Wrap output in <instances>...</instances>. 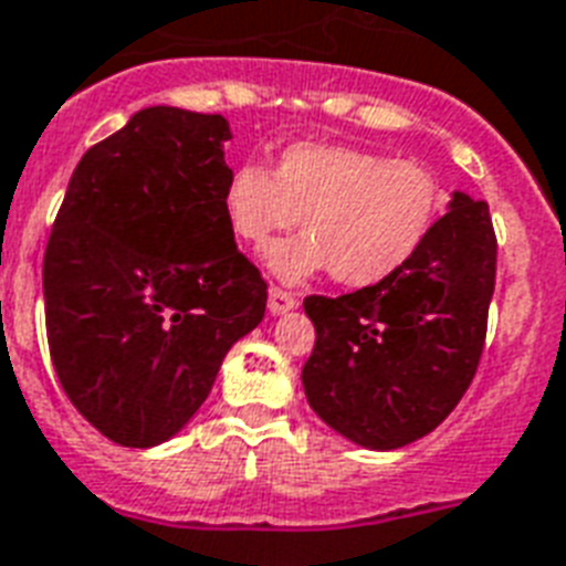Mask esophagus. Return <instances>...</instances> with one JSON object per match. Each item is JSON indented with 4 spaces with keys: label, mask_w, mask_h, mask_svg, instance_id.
I'll list each match as a JSON object with an SVG mask.
<instances>
[{
    "label": "esophagus",
    "mask_w": 566,
    "mask_h": 566,
    "mask_svg": "<svg viewBox=\"0 0 566 566\" xmlns=\"http://www.w3.org/2000/svg\"><path fill=\"white\" fill-rule=\"evenodd\" d=\"M291 308H296V296L282 287H270V314H284Z\"/></svg>",
    "instance_id": "34e87169"
}]
</instances>
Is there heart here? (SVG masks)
<instances>
[{
  "label": "heart",
  "mask_w": 566,
  "mask_h": 566,
  "mask_svg": "<svg viewBox=\"0 0 566 566\" xmlns=\"http://www.w3.org/2000/svg\"><path fill=\"white\" fill-rule=\"evenodd\" d=\"M443 211L438 176L411 158L346 144H293L275 170L247 161L222 190V213L243 243L264 247L302 217L266 264L284 282L332 270L340 284L370 287L411 264Z\"/></svg>",
  "instance_id": "1"
}]
</instances>
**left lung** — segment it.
<instances>
[{
    "label": "left lung",
    "mask_w": 566,
    "mask_h": 566,
    "mask_svg": "<svg viewBox=\"0 0 566 566\" xmlns=\"http://www.w3.org/2000/svg\"><path fill=\"white\" fill-rule=\"evenodd\" d=\"M496 282L488 202L452 193L411 264L344 296H308L302 387L319 420L367 449H399L447 420L484 349Z\"/></svg>",
    "instance_id": "1"
}]
</instances>
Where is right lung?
I'll use <instances>...</instances> for the list:
<instances>
[{"label":"right lung","mask_w":566,"mask_h":566,"mask_svg":"<svg viewBox=\"0 0 566 566\" xmlns=\"http://www.w3.org/2000/svg\"><path fill=\"white\" fill-rule=\"evenodd\" d=\"M220 114L155 105L91 146L43 255L49 355L75 411L119 447H158L208 399L264 319L222 190Z\"/></svg>","instance_id":"1"}]
</instances>
